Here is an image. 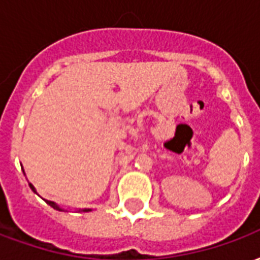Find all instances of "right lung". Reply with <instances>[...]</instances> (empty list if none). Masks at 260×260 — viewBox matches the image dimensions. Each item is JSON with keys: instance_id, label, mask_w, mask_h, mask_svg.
Segmentation results:
<instances>
[{"instance_id": "obj_1", "label": "right lung", "mask_w": 260, "mask_h": 260, "mask_svg": "<svg viewBox=\"0 0 260 260\" xmlns=\"http://www.w3.org/2000/svg\"><path fill=\"white\" fill-rule=\"evenodd\" d=\"M29 186H30V188H31V191L36 192V188H35V186L31 185V184H29ZM44 201H46V199H44ZM46 202H47V203H48V205H50V206L54 207V209H57V210H62V209H61V207H59L58 205L55 203V202H51V201H46ZM83 212H90V209H83Z\"/></svg>"}]
</instances>
